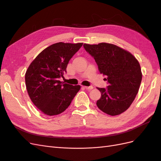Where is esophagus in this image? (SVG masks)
<instances>
[{"label":"esophagus","mask_w":161,"mask_h":161,"mask_svg":"<svg viewBox=\"0 0 161 161\" xmlns=\"http://www.w3.org/2000/svg\"><path fill=\"white\" fill-rule=\"evenodd\" d=\"M85 89H87V90H91V89H93V86H83Z\"/></svg>","instance_id":"obj_1"}]
</instances>
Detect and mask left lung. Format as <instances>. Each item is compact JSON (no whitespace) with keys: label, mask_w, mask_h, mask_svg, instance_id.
Returning a JSON list of instances; mask_svg holds the SVG:
<instances>
[{"label":"left lung","mask_w":161,"mask_h":161,"mask_svg":"<svg viewBox=\"0 0 161 161\" xmlns=\"http://www.w3.org/2000/svg\"><path fill=\"white\" fill-rule=\"evenodd\" d=\"M94 58L101 74L107 78L106 88H98L101 93L97 101L99 109L110 115H118L127 110L137 95L142 81L138 61L118 46L108 43L83 45Z\"/></svg>","instance_id":"1"}]
</instances>
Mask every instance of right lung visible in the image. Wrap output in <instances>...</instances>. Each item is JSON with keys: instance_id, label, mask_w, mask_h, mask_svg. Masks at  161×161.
<instances>
[{"instance_id": "right-lung-1", "label": "right lung", "mask_w": 161, "mask_h": 161, "mask_svg": "<svg viewBox=\"0 0 161 161\" xmlns=\"http://www.w3.org/2000/svg\"><path fill=\"white\" fill-rule=\"evenodd\" d=\"M82 43L58 42L43 50L25 73L27 91L33 103L47 115L64 111L80 89L59 80L66 73L68 64Z\"/></svg>"}]
</instances>
